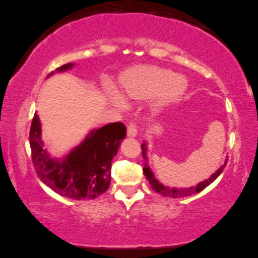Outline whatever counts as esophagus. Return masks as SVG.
Masks as SVG:
<instances>
[{
    "instance_id": "1",
    "label": "esophagus",
    "mask_w": 258,
    "mask_h": 258,
    "mask_svg": "<svg viewBox=\"0 0 258 258\" xmlns=\"http://www.w3.org/2000/svg\"><path fill=\"white\" fill-rule=\"evenodd\" d=\"M137 135V128H136V125L131 123L128 126H127V136L128 137H136Z\"/></svg>"
}]
</instances>
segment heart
Instances as JSON below:
<instances>
[{
    "mask_svg": "<svg viewBox=\"0 0 258 258\" xmlns=\"http://www.w3.org/2000/svg\"><path fill=\"white\" fill-rule=\"evenodd\" d=\"M120 90L110 88L108 98L118 109L125 100L142 101L150 98V108L160 111L177 102L188 88L186 77L156 65H136L125 70L118 78Z\"/></svg>",
    "mask_w": 258,
    "mask_h": 258,
    "instance_id": "obj_1",
    "label": "heart"
}]
</instances>
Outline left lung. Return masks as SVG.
Listing matches in <instances>:
<instances>
[{"label": "left lung", "mask_w": 258, "mask_h": 258, "mask_svg": "<svg viewBox=\"0 0 258 258\" xmlns=\"http://www.w3.org/2000/svg\"><path fill=\"white\" fill-rule=\"evenodd\" d=\"M147 143L144 142L142 144V155L144 158V174L146 176V179L148 180L149 184L151 185V188H153L155 192L159 193L163 196L166 197H172V198H177V197H187L190 195H194L196 193H200L201 190H203L205 187H207L208 185H210L211 183H213L218 176L220 175V173L223 171L224 167H226V164L228 162V158L224 161V163L222 166L218 169L216 172L211 175L210 177H208L207 180H204L203 182H200L197 184L196 186H190V187H169L163 185V184L157 180V177L155 176L153 170L149 167V163H148V157H147Z\"/></svg>", "instance_id": "8db88e82"}]
</instances>
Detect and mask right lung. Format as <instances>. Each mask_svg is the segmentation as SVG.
<instances>
[{"label": "right lung", "instance_id": "1", "mask_svg": "<svg viewBox=\"0 0 258 258\" xmlns=\"http://www.w3.org/2000/svg\"><path fill=\"white\" fill-rule=\"evenodd\" d=\"M74 64L62 65L55 72L71 70ZM51 72L47 76L53 75ZM126 127L121 122L110 123L89 132L85 140L63 158H52L43 148L41 123L35 113L29 142L32 163L40 180L58 195L72 200H95L108 189L111 181V163Z\"/></svg>", "mask_w": 258, "mask_h": 258}]
</instances>
